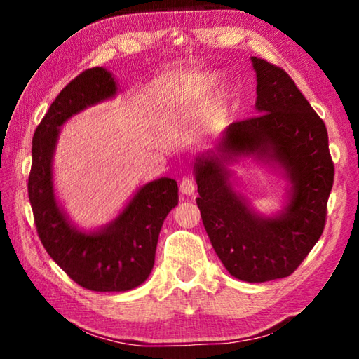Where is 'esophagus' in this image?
Segmentation results:
<instances>
[{
    "label": "esophagus",
    "mask_w": 359,
    "mask_h": 359,
    "mask_svg": "<svg viewBox=\"0 0 359 359\" xmlns=\"http://www.w3.org/2000/svg\"><path fill=\"white\" fill-rule=\"evenodd\" d=\"M194 191H196V182L193 177H184L180 182V193L184 196H193Z\"/></svg>",
    "instance_id": "esophagus-1"
}]
</instances>
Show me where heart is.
<instances>
[{
	"label": "heart",
	"instance_id": "obj_1",
	"mask_svg": "<svg viewBox=\"0 0 359 359\" xmlns=\"http://www.w3.org/2000/svg\"><path fill=\"white\" fill-rule=\"evenodd\" d=\"M220 83V76L217 72H204V74L199 76L196 81L193 82V85L190 87V98L194 102H203L204 100H208L209 96L212 95V92L218 87ZM222 106H224L229 100V93L223 92L222 93Z\"/></svg>",
	"mask_w": 359,
	"mask_h": 359
}]
</instances>
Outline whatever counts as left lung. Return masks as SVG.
I'll return each mask as SVG.
<instances>
[{"label":"left lung","instance_id":"obj_1","mask_svg":"<svg viewBox=\"0 0 359 359\" xmlns=\"http://www.w3.org/2000/svg\"><path fill=\"white\" fill-rule=\"evenodd\" d=\"M257 115L234 121L194 158L196 204L218 258L231 276L261 283L293 274L325 228L334 165L327 131L283 69L250 57ZM252 161L285 182L284 205L255 211L238 190L234 165Z\"/></svg>","mask_w":359,"mask_h":359}]
</instances>
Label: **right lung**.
I'll list each match as a JSON object with an SVG mask.
<instances>
[{"instance_id": "add662e5", "label": "right lung", "mask_w": 359, "mask_h": 359, "mask_svg": "<svg viewBox=\"0 0 359 359\" xmlns=\"http://www.w3.org/2000/svg\"><path fill=\"white\" fill-rule=\"evenodd\" d=\"M117 93L107 68L87 69L60 92L33 136L28 196L41 242L72 280L92 291H130L147 280L163 222L179 204L177 182L169 177L139 187L117 217L93 229L79 228L60 203L53 158L62 126Z\"/></svg>"}]
</instances>
